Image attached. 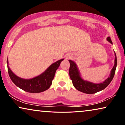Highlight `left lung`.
Returning <instances> with one entry per match:
<instances>
[{
	"label": "left lung",
	"mask_w": 125,
	"mask_h": 125,
	"mask_svg": "<svg viewBox=\"0 0 125 125\" xmlns=\"http://www.w3.org/2000/svg\"><path fill=\"white\" fill-rule=\"evenodd\" d=\"M107 40L112 43V40L110 37L107 38ZM115 53V52H114ZM70 62L69 68V76L71 79L72 81V83L74 88L83 93L86 94H94L97 92H100L101 90H104V89L109 85V83L112 81L114 74H115L116 67H117V60L116 54L115 53V61H114V65L112 68L110 76L105 81L100 83H94L91 82L85 81L81 77L80 72L78 71V68L77 67L76 64L72 60H69Z\"/></svg>",
	"instance_id": "8db88e82"
}]
</instances>
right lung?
I'll return each mask as SVG.
<instances>
[{"instance_id":"1","label":"right lung","mask_w":125,"mask_h":125,"mask_svg":"<svg viewBox=\"0 0 125 125\" xmlns=\"http://www.w3.org/2000/svg\"><path fill=\"white\" fill-rule=\"evenodd\" d=\"M63 60L61 59L54 62L42 74L31 79H23L19 77L12 72L7 65L8 72L12 81L16 86L22 90L29 93H40L48 89L52 85L56 70L59 67L60 64ZM7 63L8 64V59Z\"/></svg>"}]
</instances>
